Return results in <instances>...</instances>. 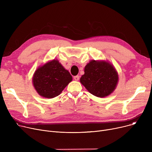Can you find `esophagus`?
<instances>
[{
  "label": "esophagus",
  "mask_w": 152,
  "mask_h": 152,
  "mask_svg": "<svg viewBox=\"0 0 152 152\" xmlns=\"http://www.w3.org/2000/svg\"><path fill=\"white\" fill-rule=\"evenodd\" d=\"M74 79H75V80H76V81H78L79 80V76H74Z\"/></svg>",
  "instance_id": "esophagus-1"
}]
</instances>
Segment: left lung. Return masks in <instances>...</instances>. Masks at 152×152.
Returning <instances> with one entry per match:
<instances>
[{
	"mask_svg": "<svg viewBox=\"0 0 152 152\" xmlns=\"http://www.w3.org/2000/svg\"><path fill=\"white\" fill-rule=\"evenodd\" d=\"M118 81L116 69L105 61H90L84 68L81 83L91 94L98 97L108 96L115 90Z\"/></svg>",
	"mask_w": 152,
	"mask_h": 152,
	"instance_id": "obj_1",
	"label": "left lung"
}]
</instances>
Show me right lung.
I'll list each match as a JSON object with an SVG mask.
<instances>
[{
    "label": "right lung",
    "instance_id": "1",
    "mask_svg": "<svg viewBox=\"0 0 152 152\" xmlns=\"http://www.w3.org/2000/svg\"><path fill=\"white\" fill-rule=\"evenodd\" d=\"M72 81V76L58 60H53L36 70L33 82L42 97L52 99L58 96Z\"/></svg>",
    "mask_w": 152,
    "mask_h": 152
}]
</instances>
